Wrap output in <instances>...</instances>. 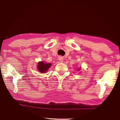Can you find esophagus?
I'll use <instances>...</instances> for the list:
<instances>
[{
    "label": "esophagus",
    "instance_id": "1",
    "mask_svg": "<svg viewBox=\"0 0 120 120\" xmlns=\"http://www.w3.org/2000/svg\"><path fill=\"white\" fill-rule=\"evenodd\" d=\"M59 60L60 62H62L64 61V58H63L62 56H59Z\"/></svg>",
    "mask_w": 120,
    "mask_h": 120
}]
</instances>
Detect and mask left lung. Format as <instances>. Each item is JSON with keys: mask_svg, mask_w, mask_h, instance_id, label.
<instances>
[{"mask_svg": "<svg viewBox=\"0 0 120 120\" xmlns=\"http://www.w3.org/2000/svg\"><path fill=\"white\" fill-rule=\"evenodd\" d=\"M80 69H81V67L80 68H78L77 69V70H78V71H79L80 70Z\"/></svg>", "mask_w": 120, "mask_h": 120, "instance_id": "obj_1", "label": "left lung"}]
</instances>
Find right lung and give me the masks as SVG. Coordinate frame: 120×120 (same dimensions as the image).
Instances as JSON below:
<instances>
[{
	"label": "right lung",
	"instance_id": "1",
	"mask_svg": "<svg viewBox=\"0 0 120 120\" xmlns=\"http://www.w3.org/2000/svg\"><path fill=\"white\" fill-rule=\"evenodd\" d=\"M51 66L52 64L51 63H46L42 61H40L38 63L36 68L38 71L42 74H43V73L47 72V71Z\"/></svg>",
	"mask_w": 120,
	"mask_h": 120
}]
</instances>
